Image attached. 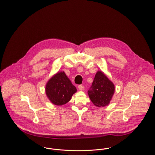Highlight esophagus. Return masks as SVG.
Returning a JSON list of instances; mask_svg holds the SVG:
<instances>
[{
    "label": "esophagus",
    "instance_id": "1",
    "mask_svg": "<svg viewBox=\"0 0 155 155\" xmlns=\"http://www.w3.org/2000/svg\"><path fill=\"white\" fill-rule=\"evenodd\" d=\"M78 89H79L80 90H82V89H84V85H79L78 86Z\"/></svg>",
    "mask_w": 155,
    "mask_h": 155
}]
</instances>
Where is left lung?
<instances>
[{"label":"left lung","instance_id":"left-lung-1","mask_svg":"<svg viewBox=\"0 0 155 155\" xmlns=\"http://www.w3.org/2000/svg\"><path fill=\"white\" fill-rule=\"evenodd\" d=\"M115 87L102 71H97L92 86L88 91L89 97L97 107H104L108 105L114 93Z\"/></svg>","mask_w":155,"mask_h":155}]
</instances>
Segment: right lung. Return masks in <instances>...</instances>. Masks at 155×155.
Segmentation results:
<instances>
[{
    "instance_id": "obj_1",
    "label": "right lung",
    "mask_w": 155,
    "mask_h": 155,
    "mask_svg": "<svg viewBox=\"0 0 155 155\" xmlns=\"http://www.w3.org/2000/svg\"><path fill=\"white\" fill-rule=\"evenodd\" d=\"M45 91L46 96L53 104L61 106L69 102L77 89L64 71L54 74L48 81Z\"/></svg>"
}]
</instances>
